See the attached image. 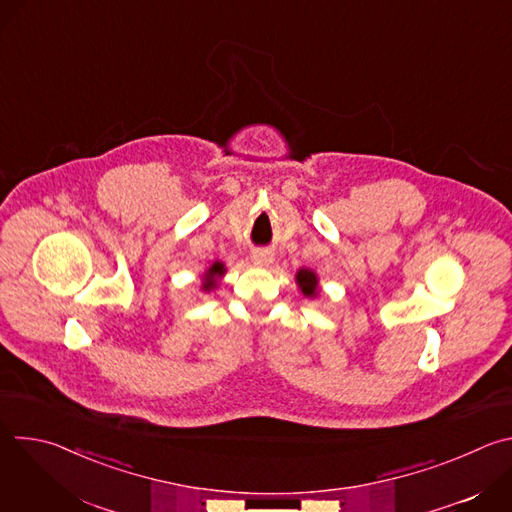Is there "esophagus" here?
<instances>
[{
	"mask_svg": "<svg viewBox=\"0 0 512 512\" xmlns=\"http://www.w3.org/2000/svg\"><path fill=\"white\" fill-rule=\"evenodd\" d=\"M253 261H255L257 265H269V263L273 261V255H271L269 251H263V249H261V251H255V253H253Z\"/></svg>",
	"mask_w": 512,
	"mask_h": 512,
	"instance_id": "34e87169",
	"label": "esophagus"
}]
</instances>
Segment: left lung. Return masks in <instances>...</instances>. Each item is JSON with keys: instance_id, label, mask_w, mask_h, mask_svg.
Wrapping results in <instances>:
<instances>
[{"instance_id": "obj_1", "label": "left lung", "mask_w": 512, "mask_h": 512, "mask_svg": "<svg viewBox=\"0 0 512 512\" xmlns=\"http://www.w3.org/2000/svg\"><path fill=\"white\" fill-rule=\"evenodd\" d=\"M300 287L306 296H316V285H318V279H316V273L310 271V269H300L298 275H296Z\"/></svg>"}]
</instances>
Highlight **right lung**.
Listing matches in <instances>:
<instances>
[{"mask_svg":"<svg viewBox=\"0 0 512 512\" xmlns=\"http://www.w3.org/2000/svg\"><path fill=\"white\" fill-rule=\"evenodd\" d=\"M225 273V265L223 263H214L208 271H206V275H204V289H212L216 283H214V277H218V275H223Z\"/></svg>","mask_w":512,"mask_h":512,"instance_id":"right-lung-1","label":"right lung"}]
</instances>
